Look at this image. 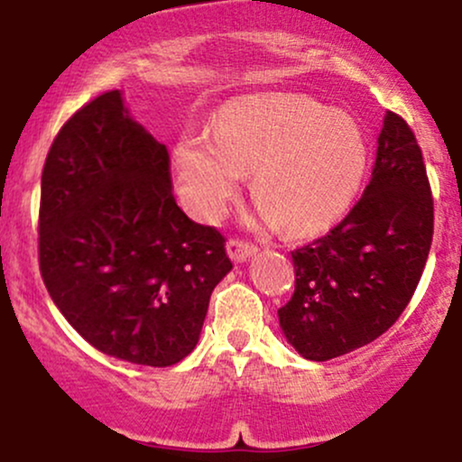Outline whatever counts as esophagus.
I'll return each mask as SVG.
<instances>
[{"label":"esophagus","instance_id":"34e87169","mask_svg":"<svg viewBox=\"0 0 462 462\" xmlns=\"http://www.w3.org/2000/svg\"><path fill=\"white\" fill-rule=\"evenodd\" d=\"M226 253L236 263H245L246 259H251L257 253V246L248 245V242L242 240H229L226 242Z\"/></svg>","mask_w":462,"mask_h":462}]
</instances>
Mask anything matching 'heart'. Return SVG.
Returning <instances> with one entry per match:
<instances>
[{"instance_id":"heart-1","label":"heart","mask_w":462,"mask_h":462,"mask_svg":"<svg viewBox=\"0 0 462 462\" xmlns=\"http://www.w3.org/2000/svg\"><path fill=\"white\" fill-rule=\"evenodd\" d=\"M211 131L214 137L183 133L172 150L180 200L205 222L222 216L245 172H253V196L266 220L294 233L325 229L354 203L369 165L356 117L305 96L233 100Z\"/></svg>"}]
</instances>
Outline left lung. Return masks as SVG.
Wrapping results in <instances>:
<instances>
[{"label": "left lung", "mask_w": 462, "mask_h": 462, "mask_svg": "<svg viewBox=\"0 0 462 462\" xmlns=\"http://www.w3.org/2000/svg\"><path fill=\"white\" fill-rule=\"evenodd\" d=\"M434 205L421 148L386 111L362 199L328 236L292 251L294 294L279 328L305 360L325 362L380 338L426 268Z\"/></svg>", "instance_id": "obj_1"}]
</instances>
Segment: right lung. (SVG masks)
Masks as SVG:
<instances>
[{
    "instance_id": "add662e5",
    "label": "right lung",
    "mask_w": 462,
    "mask_h": 462,
    "mask_svg": "<svg viewBox=\"0 0 462 462\" xmlns=\"http://www.w3.org/2000/svg\"><path fill=\"white\" fill-rule=\"evenodd\" d=\"M39 263L60 314L102 354L172 366L200 338L233 263L225 237L176 205L170 154L122 91L60 128L41 176Z\"/></svg>"
}]
</instances>
